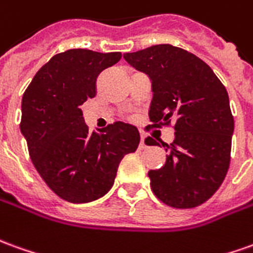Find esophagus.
<instances>
[{
	"instance_id": "obj_1",
	"label": "esophagus",
	"mask_w": 253,
	"mask_h": 253,
	"mask_svg": "<svg viewBox=\"0 0 253 253\" xmlns=\"http://www.w3.org/2000/svg\"><path fill=\"white\" fill-rule=\"evenodd\" d=\"M146 146H148V145H146L145 137H144V135H142V137H141V142H139V148H141V149H145Z\"/></svg>"
}]
</instances>
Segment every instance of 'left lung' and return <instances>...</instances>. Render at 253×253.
<instances>
[{"instance_id": "8db88e82", "label": "left lung", "mask_w": 253, "mask_h": 253, "mask_svg": "<svg viewBox=\"0 0 253 253\" xmlns=\"http://www.w3.org/2000/svg\"><path fill=\"white\" fill-rule=\"evenodd\" d=\"M123 57L151 79L152 127L175 122L174 142H162L166 164L148 172L153 193L174 208L200 206L222 185L230 164L234 121L226 87L210 65L172 45ZM145 141L155 145L151 137Z\"/></svg>"}]
</instances>
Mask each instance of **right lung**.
<instances>
[{
  "instance_id": "right-lung-1",
  "label": "right lung",
  "mask_w": 253,
  "mask_h": 253,
  "mask_svg": "<svg viewBox=\"0 0 253 253\" xmlns=\"http://www.w3.org/2000/svg\"><path fill=\"white\" fill-rule=\"evenodd\" d=\"M121 52L70 49L35 74L22 100L23 137L42 179L63 200L90 203L109 192L118 167L137 151V127L116 122L89 132L81 105L96 96L97 77Z\"/></svg>"
}]
</instances>
